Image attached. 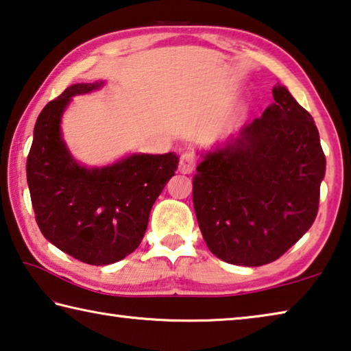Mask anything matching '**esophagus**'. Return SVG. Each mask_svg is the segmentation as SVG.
Instances as JSON below:
<instances>
[{"label": "esophagus", "mask_w": 351, "mask_h": 351, "mask_svg": "<svg viewBox=\"0 0 351 351\" xmlns=\"http://www.w3.org/2000/svg\"><path fill=\"white\" fill-rule=\"evenodd\" d=\"M194 166H196V155L191 152L182 154L180 163H179V171L182 174H191L194 171Z\"/></svg>", "instance_id": "esophagus-1"}]
</instances>
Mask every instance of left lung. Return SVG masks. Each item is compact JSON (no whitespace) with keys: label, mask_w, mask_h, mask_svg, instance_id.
Masks as SVG:
<instances>
[{"label":"left lung","mask_w":351,"mask_h":351,"mask_svg":"<svg viewBox=\"0 0 351 351\" xmlns=\"http://www.w3.org/2000/svg\"><path fill=\"white\" fill-rule=\"evenodd\" d=\"M237 136L202 155L193 204L208 250L261 267L281 257L314 223L326 158L319 130L285 86Z\"/></svg>","instance_id":"left-lung-1"}]
</instances>
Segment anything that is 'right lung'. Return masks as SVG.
Instances as JSON below:
<instances>
[{
  "label": "right lung",
  "instance_id": "1",
  "mask_svg": "<svg viewBox=\"0 0 351 351\" xmlns=\"http://www.w3.org/2000/svg\"><path fill=\"white\" fill-rule=\"evenodd\" d=\"M105 82L72 84L42 110L26 161L37 226L59 250L89 265H110L141 243L152 206L176 174L179 157L132 154L108 166L80 165L62 138L72 97Z\"/></svg>",
  "mask_w": 351,
  "mask_h": 351
}]
</instances>
